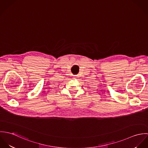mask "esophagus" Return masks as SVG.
I'll return each instance as SVG.
<instances>
[{
    "label": "esophagus",
    "instance_id": "34e87169",
    "mask_svg": "<svg viewBox=\"0 0 148 148\" xmlns=\"http://www.w3.org/2000/svg\"><path fill=\"white\" fill-rule=\"evenodd\" d=\"M77 77H78V76H77V75H75V76H74V78H75V79H77Z\"/></svg>",
    "mask_w": 148,
    "mask_h": 148
}]
</instances>
